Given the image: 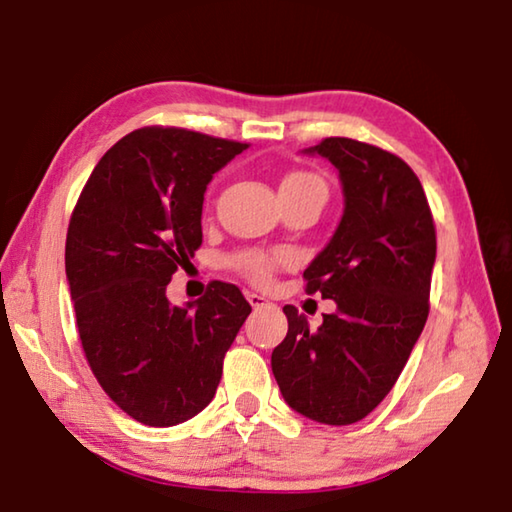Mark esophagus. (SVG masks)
Wrapping results in <instances>:
<instances>
[{"label": "esophagus", "mask_w": 512, "mask_h": 512, "mask_svg": "<svg viewBox=\"0 0 512 512\" xmlns=\"http://www.w3.org/2000/svg\"><path fill=\"white\" fill-rule=\"evenodd\" d=\"M246 297H248V301H250V306H253V308H262V306H269V304H271V301H269V299H266V297H262V294H257V292H248V294H246Z\"/></svg>", "instance_id": "34e87169"}]
</instances>
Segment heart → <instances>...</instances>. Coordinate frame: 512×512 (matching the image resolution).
Returning <instances> with one entry per match:
<instances>
[{
	"label": "heart",
	"instance_id": "1",
	"mask_svg": "<svg viewBox=\"0 0 512 512\" xmlns=\"http://www.w3.org/2000/svg\"><path fill=\"white\" fill-rule=\"evenodd\" d=\"M304 187L325 192V183L315 174H308V171H292L280 181V190H304ZM287 262H290V255L283 253V250H241L232 259L236 269L257 285L271 283L273 273Z\"/></svg>",
	"mask_w": 512,
	"mask_h": 512
}]
</instances>
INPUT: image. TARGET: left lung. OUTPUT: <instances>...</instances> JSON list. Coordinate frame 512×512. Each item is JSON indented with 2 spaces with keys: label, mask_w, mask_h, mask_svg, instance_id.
Wrapping results in <instances>:
<instances>
[{
  "label": "left lung",
  "mask_w": 512,
  "mask_h": 512,
  "mask_svg": "<svg viewBox=\"0 0 512 512\" xmlns=\"http://www.w3.org/2000/svg\"><path fill=\"white\" fill-rule=\"evenodd\" d=\"M318 153L341 176L345 208L304 271L306 292L336 301L318 331L285 306L287 336L271 352L283 399L322 424L371 413L401 376L429 315L436 227L420 178L394 153L329 136Z\"/></svg>",
  "instance_id": "8db88e82"
}]
</instances>
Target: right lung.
I'll return each mask as SVG.
<instances>
[{"instance_id":"add662e5","label":"right lung","mask_w":512,"mask_h":512,"mask_svg":"<svg viewBox=\"0 0 512 512\" xmlns=\"http://www.w3.org/2000/svg\"><path fill=\"white\" fill-rule=\"evenodd\" d=\"M246 148L181 127L134 129L106 150L71 213L64 266L85 359L115 406L148 427L211 403L253 311L220 280L185 308L167 299L201 246L206 185Z\"/></svg>"}]
</instances>
